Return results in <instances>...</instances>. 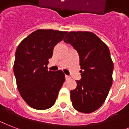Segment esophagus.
Listing matches in <instances>:
<instances>
[{
    "label": "esophagus",
    "instance_id": "obj_1",
    "mask_svg": "<svg viewBox=\"0 0 129 129\" xmlns=\"http://www.w3.org/2000/svg\"><path fill=\"white\" fill-rule=\"evenodd\" d=\"M65 77H66V80H70V77L69 76H67V75H66V76H65Z\"/></svg>",
    "mask_w": 129,
    "mask_h": 129
}]
</instances>
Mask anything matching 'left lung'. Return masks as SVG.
Listing matches in <instances>:
<instances>
[{
    "label": "left lung",
    "mask_w": 129,
    "mask_h": 129,
    "mask_svg": "<svg viewBox=\"0 0 129 129\" xmlns=\"http://www.w3.org/2000/svg\"><path fill=\"white\" fill-rule=\"evenodd\" d=\"M78 51L82 79L70 91L73 107L91 113L104 104L112 84L114 65L108 46L94 33L71 31L63 39Z\"/></svg>",
    "instance_id": "left-lung-1"
}]
</instances>
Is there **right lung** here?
<instances>
[{"label":"right lung","mask_w":129,"mask_h":129,"mask_svg":"<svg viewBox=\"0 0 129 129\" xmlns=\"http://www.w3.org/2000/svg\"><path fill=\"white\" fill-rule=\"evenodd\" d=\"M67 33L53 29H38L21 41L13 66L17 88L29 106L45 110L54 105L65 82L61 70L48 71L54 47Z\"/></svg>","instance_id":"add662e5"}]
</instances>
